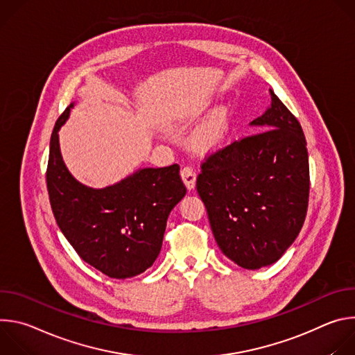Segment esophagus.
<instances>
[{
  "label": "esophagus",
  "mask_w": 355,
  "mask_h": 355,
  "mask_svg": "<svg viewBox=\"0 0 355 355\" xmlns=\"http://www.w3.org/2000/svg\"><path fill=\"white\" fill-rule=\"evenodd\" d=\"M181 178H182V182L185 184L187 189H193L195 188V182H196V174L193 171L192 167H184L181 170Z\"/></svg>",
  "instance_id": "1"
}]
</instances>
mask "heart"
<instances>
[{
	"mask_svg": "<svg viewBox=\"0 0 355 355\" xmlns=\"http://www.w3.org/2000/svg\"><path fill=\"white\" fill-rule=\"evenodd\" d=\"M233 114L227 104L216 105L202 121L192 136V146L198 153L211 155L222 150L230 136Z\"/></svg>",
	"mask_w": 355,
	"mask_h": 355,
	"instance_id": "obj_1",
	"label": "heart"
}]
</instances>
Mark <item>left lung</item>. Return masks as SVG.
Returning <instances> with one entry per match:
<instances>
[{
    "label": "left lung",
    "instance_id": "left-lung-1",
    "mask_svg": "<svg viewBox=\"0 0 355 355\" xmlns=\"http://www.w3.org/2000/svg\"><path fill=\"white\" fill-rule=\"evenodd\" d=\"M270 95V107L250 122L263 132L211 156L196 180L219 248L245 270L278 261L297 237L308 211L306 139L272 89Z\"/></svg>",
    "mask_w": 355,
    "mask_h": 355
}]
</instances>
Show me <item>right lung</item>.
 Instances as JSON below:
<instances>
[{"label":"right lung","mask_w":355,"mask_h":355,"mask_svg":"<svg viewBox=\"0 0 355 355\" xmlns=\"http://www.w3.org/2000/svg\"><path fill=\"white\" fill-rule=\"evenodd\" d=\"M73 108L74 103L50 137L46 182L55 219L85 263L116 279L139 275L159 257L168 215L187 193L180 167L139 168L104 188L80 182L69 171L59 141Z\"/></svg>","instance_id":"add662e5"}]
</instances>
